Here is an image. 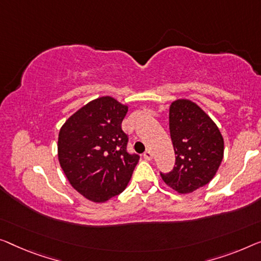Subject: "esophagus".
<instances>
[{
    "label": "esophagus",
    "instance_id": "1",
    "mask_svg": "<svg viewBox=\"0 0 261 261\" xmlns=\"http://www.w3.org/2000/svg\"><path fill=\"white\" fill-rule=\"evenodd\" d=\"M143 155H144V159H146V161H151V159L153 158V153L151 150L145 151V153H144Z\"/></svg>",
    "mask_w": 261,
    "mask_h": 261
}]
</instances>
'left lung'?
Returning a JSON list of instances; mask_svg holds the SVG:
<instances>
[{"instance_id":"left-lung-1","label":"left lung","mask_w":261,"mask_h":261,"mask_svg":"<svg viewBox=\"0 0 261 261\" xmlns=\"http://www.w3.org/2000/svg\"><path fill=\"white\" fill-rule=\"evenodd\" d=\"M169 126L176 166L161 176L179 194L192 193L216 176L224 158V138L213 119L186 98L170 104Z\"/></svg>"}]
</instances>
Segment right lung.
Here are the masks:
<instances>
[{
  "mask_svg": "<svg viewBox=\"0 0 261 261\" xmlns=\"http://www.w3.org/2000/svg\"><path fill=\"white\" fill-rule=\"evenodd\" d=\"M129 107L103 96L79 109L58 134L57 155L73 189L93 203H106L129 184L139 155L126 152L120 124Z\"/></svg>",
  "mask_w": 261,
  "mask_h": 261,
  "instance_id": "right-lung-1",
  "label": "right lung"
}]
</instances>
